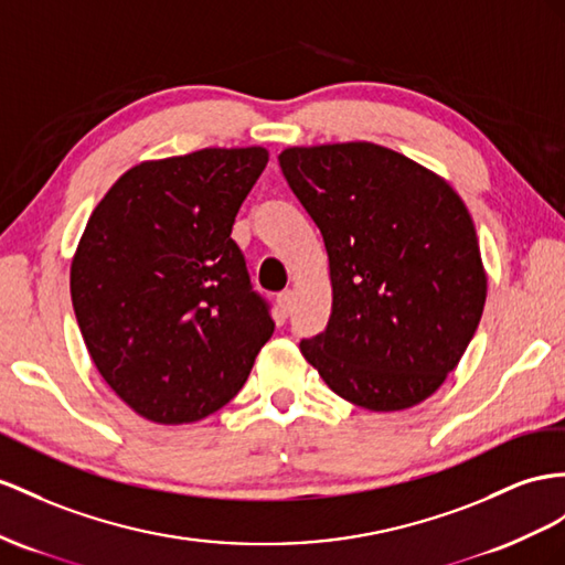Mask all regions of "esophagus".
<instances>
[{
	"label": "esophagus",
	"mask_w": 565,
	"mask_h": 565,
	"mask_svg": "<svg viewBox=\"0 0 565 565\" xmlns=\"http://www.w3.org/2000/svg\"><path fill=\"white\" fill-rule=\"evenodd\" d=\"M291 308H294V291H281L277 296V310L284 320L288 317V312H291Z\"/></svg>",
	"instance_id": "34e87169"
}]
</instances>
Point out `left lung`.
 <instances>
[{
	"label": "left lung",
	"mask_w": 565,
	"mask_h": 565,
	"mask_svg": "<svg viewBox=\"0 0 565 565\" xmlns=\"http://www.w3.org/2000/svg\"><path fill=\"white\" fill-rule=\"evenodd\" d=\"M279 167L324 238L329 324L300 353L360 408H411L444 384L484 310L475 224L437 173L374 142L286 148Z\"/></svg>",
	"instance_id": "8db88e82"
}]
</instances>
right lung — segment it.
I'll return each instance as SVG.
<instances>
[{
	"label": "right lung",
	"instance_id": "add662e5",
	"mask_svg": "<svg viewBox=\"0 0 565 565\" xmlns=\"http://www.w3.org/2000/svg\"><path fill=\"white\" fill-rule=\"evenodd\" d=\"M265 148L128 169L90 214L71 300L95 367L145 420L195 423L234 398L274 334L231 238Z\"/></svg>",
	"mask_w": 565,
	"mask_h": 565
}]
</instances>
